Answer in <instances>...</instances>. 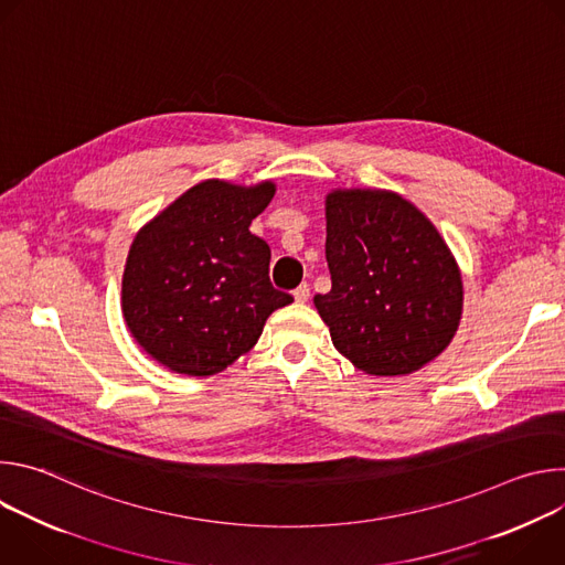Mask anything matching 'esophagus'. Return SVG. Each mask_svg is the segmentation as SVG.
Returning a JSON list of instances; mask_svg holds the SVG:
<instances>
[{"instance_id": "1", "label": "esophagus", "mask_w": 565, "mask_h": 565, "mask_svg": "<svg viewBox=\"0 0 565 565\" xmlns=\"http://www.w3.org/2000/svg\"><path fill=\"white\" fill-rule=\"evenodd\" d=\"M292 295H295L297 301H308V297H310V286L303 281V284H299V286L292 290Z\"/></svg>"}]
</instances>
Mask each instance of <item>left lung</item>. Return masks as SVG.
Instances as JSON below:
<instances>
[{"instance_id": "1", "label": "left lung", "mask_w": 565, "mask_h": 565, "mask_svg": "<svg viewBox=\"0 0 565 565\" xmlns=\"http://www.w3.org/2000/svg\"><path fill=\"white\" fill-rule=\"evenodd\" d=\"M333 288L315 295L335 349L371 375L418 371L451 342L462 312L458 266L431 221L380 190L327 196Z\"/></svg>"}]
</instances>
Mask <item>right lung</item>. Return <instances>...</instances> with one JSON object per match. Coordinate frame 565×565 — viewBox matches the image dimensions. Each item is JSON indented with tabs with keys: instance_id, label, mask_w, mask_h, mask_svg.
<instances>
[{
	"instance_id": "right-lung-1",
	"label": "right lung",
	"mask_w": 565,
	"mask_h": 565,
	"mask_svg": "<svg viewBox=\"0 0 565 565\" xmlns=\"http://www.w3.org/2000/svg\"><path fill=\"white\" fill-rule=\"evenodd\" d=\"M273 196V183L203 181L136 234L122 312L153 360L214 375L248 353L268 315L292 301L270 284V246L250 232Z\"/></svg>"
}]
</instances>
